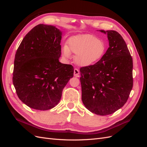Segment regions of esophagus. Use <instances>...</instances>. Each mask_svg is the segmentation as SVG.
Returning a JSON list of instances; mask_svg holds the SVG:
<instances>
[{
	"label": "esophagus",
	"mask_w": 147,
	"mask_h": 147,
	"mask_svg": "<svg viewBox=\"0 0 147 147\" xmlns=\"http://www.w3.org/2000/svg\"><path fill=\"white\" fill-rule=\"evenodd\" d=\"M74 76L75 77H79V75H80V71H79V70L78 69H74Z\"/></svg>",
	"instance_id": "34e87169"
}]
</instances>
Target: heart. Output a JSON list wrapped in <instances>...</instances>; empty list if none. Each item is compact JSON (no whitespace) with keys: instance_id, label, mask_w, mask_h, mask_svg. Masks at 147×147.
Wrapping results in <instances>:
<instances>
[{"instance_id":"heart-1","label":"heart","mask_w":147,"mask_h":147,"mask_svg":"<svg viewBox=\"0 0 147 147\" xmlns=\"http://www.w3.org/2000/svg\"><path fill=\"white\" fill-rule=\"evenodd\" d=\"M69 46L63 48V55L70 57L72 52L75 54L74 61L77 65L86 67L98 62L105 55L106 43L103 40L92 34H82L71 37Z\"/></svg>"}]
</instances>
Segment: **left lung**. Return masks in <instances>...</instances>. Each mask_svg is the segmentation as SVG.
<instances>
[{
  "label": "left lung",
  "instance_id": "left-lung-1",
  "mask_svg": "<svg viewBox=\"0 0 147 147\" xmlns=\"http://www.w3.org/2000/svg\"><path fill=\"white\" fill-rule=\"evenodd\" d=\"M107 34L109 48L97 63L80 70L82 99L96 115H108L121 108L133 86L132 58L123 38L115 30Z\"/></svg>",
  "mask_w": 147,
  "mask_h": 147
}]
</instances>
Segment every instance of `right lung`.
<instances>
[{
    "mask_svg": "<svg viewBox=\"0 0 147 147\" xmlns=\"http://www.w3.org/2000/svg\"><path fill=\"white\" fill-rule=\"evenodd\" d=\"M61 35L55 26L38 24L26 35L16 52L13 83L19 99L30 108L54 107L74 76L73 66L59 61Z\"/></svg>",
    "mask_w": 147,
    "mask_h": 147,
    "instance_id": "obj_1",
    "label": "right lung"
}]
</instances>
